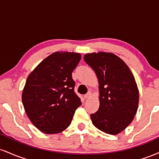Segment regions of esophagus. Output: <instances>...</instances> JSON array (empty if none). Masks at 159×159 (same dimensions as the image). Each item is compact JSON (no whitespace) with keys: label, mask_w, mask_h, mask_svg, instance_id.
<instances>
[{"label":"esophagus","mask_w":159,"mask_h":159,"mask_svg":"<svg viewBox=\"0 0 159 159\" xmlns=\"http://www.w3.org/2000/svg\"><path fill=\"white\" fill-rule=\"evenodd\" d=\"M91 96H92V93L88 92L87 94L84 95V98L86 99V98H90Z\"/></svg>","instance_id":"esophagus-1"}]
</instances>
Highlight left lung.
Wrapping results in <instances>:
<instances>
[{
  "label": "left lung",
  "instance_id": "8db88e82",
  "mask_svg": "<svg viewBox=\"0 0 159 159\" xmlns=\"http://www.w3.org/2000/svg\"><path fill=\"white\" fill-rule=\"evenodd\" d=\"M98 81L99 107L90 115L102 132L117 134L132 122L139 102L134 75L121 58L110 52L89 53L84 56Z\"/></svg>",
  "mask_w": 159,
  "mask_h": 159
}]
</instances>
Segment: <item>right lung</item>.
I'll return each instance as SVG.
<instances>
[{"label":"right lung","mask_w":159,"mask_h":159,"mask_svg":"<svg viewBox=\"0 0 159 159\" xmlns=\"http://www.w3.org/2000/svg\"><path fill=\"white\" fill-rule=\"evenodd\" d=\"M81 55L56 52L43 60L27 78L21 100L25 112L45 134H57L69 127L81 102L74 92L72 72Z\"/></svg>","instance_id":"add662e5"}]
</instances>
